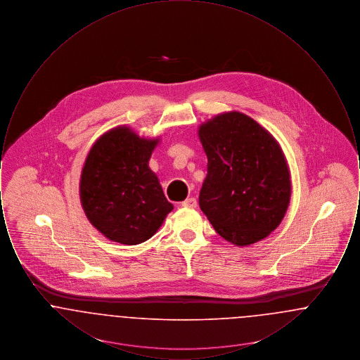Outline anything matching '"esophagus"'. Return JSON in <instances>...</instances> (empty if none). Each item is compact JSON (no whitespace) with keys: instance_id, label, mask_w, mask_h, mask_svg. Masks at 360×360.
I'll return each mask as SVG.
<instances>
[{"instance_id":"34e87169","label":"esophagus","mask_w":360,"mask_h":360,"mask_svg":"<svg viewBox=\"0 0 360 360\" xmlns=\"http://www.w3.org/2000/svg\"><path fill=\"white\" fill-rule=\"evenodd\" d=\"M182 206H184V207H195V206H197V200L193 198V197L186 198V200L182 202Z\"/></svg>"}]
</instances>
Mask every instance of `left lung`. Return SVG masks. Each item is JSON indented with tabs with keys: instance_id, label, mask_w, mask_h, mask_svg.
<instances>
[{
	"instance_id": "left-lung-1",
	"label": "left lung",
	"mask_w": 360,
	"mask_h": 360,
	"mask_svg": "<svg viewBox=\"0 0 360 360\" xmlns=\"http://www.w3.org/2000/svg\"><path fill=\"white\" fill-rule=\"evenodd\" d=\"M198 137L207 156L200 207L216 232L245 247L267 238L290 204L285 154L274 136L240 112L205 121Z\"/></svg>"
}]
</instances>
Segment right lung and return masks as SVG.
I'll use <instances>...</instances> for the list:
<instances>
[{
    "mask_svg": "<svg viewBox=\"0 0 360 360\" xmlns=\"http://www.w3.org/2000/svg\"><path fill=\"white\" fill-rule=\"evenodd\" d=\"M159 137L119 125L98 137L86 156L79 198L86 217L106 239L136 245L153 238L174 209L150 166Z\"/></svg>",
    "mask_w": 360,
    "mask_h": 360,
    "instance_id": "right-lung-1",
    "label": "right lung"
}]
</instances>
